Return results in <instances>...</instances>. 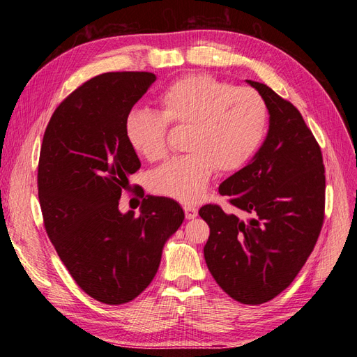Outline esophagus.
<instances>
[{
    "instance_id": "1",
    "label": "esophagus",
    "mask_w": 357,
    "mask_h": 357,
    "mask_svg": "<svg viewBox=\"0 0 357 357\" xmlns=\"http://www.w3.org/2000/svg\"><path fill=\"white\" fill-rule=\"evenodd\" d=\"M185 214H186V219H195L198 215V208L193 207V205H185Z\"/></svg>"
}]
</instances>
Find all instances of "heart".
I'll return each instance as SVG.
<instances>
[{
    "mask_svg": "<svg viewBox=\"0 0 357 357\" xmlns=\"http://www.w3.org/2000/svg\"><path fill=\"white\" fill-rule=\"evenodd\" d=\"M160 113L132 109L125 117V137L135 153L158 160L167 153L168 123L189 126L188 155L168 159L149 176V189L181 202H195L215 169L234 172L248 164L268 131L262 95L208 74H189L158 96Z\"/></svg>",
    "mask_w": 357,
    "mask_h": 357,
    "instance_id": "b5f03b06",
    "label": "heart"
}]
</instances>
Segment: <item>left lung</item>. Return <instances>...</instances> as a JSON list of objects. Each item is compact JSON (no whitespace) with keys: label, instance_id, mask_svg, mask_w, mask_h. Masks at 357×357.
Wrapping results in <instances>:
<instances>
[{"label":"left lung","instance_id":"1","mask_svg":"<svg viewBox=\"0 0 357 357\" xmlns=\"http://www.w3.org/2000/svg\"><path fill=\"white\" fill-rule=\"evenodd\" d=\"M247 83L266 102V138L219 186L235 213L207 204L199 215L210 226L204 257L215 283L257 305L282 294L307 262L325 219L326 180L320 146L296 107L264 83Z\"/></svg>","mask_w":357,"mask_h":357}]
</instances>
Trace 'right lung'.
I'll return each mask as SVG.
<instances>
[{
  "label": "right lung",
  "instance_id": "1",
  "mask_svg": "<svg viewBox=\"0 0 357 357\" xmlns=\"http://www.w3.org/2000/svg\"><path fill=\"white\" fill-rule=\"evenodd\" d=\"M153 73H105L83 83L50 117L38 162V199L52 244L79 287L121 305L152 283L162 248L185 220L171 198L146 197L138 218L121 213L128 177L142 167L125 117Z\"/></svg>",
  "mask_w": 357,
  "mask_h": 357
}]
</instances>
